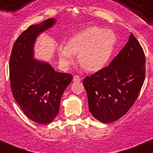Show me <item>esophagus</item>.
I'll return each instance as SVG.
<instances>
[{"instance_id":"1","label":"esophagus","mask_w":153,"mask_h":153,"mask_svg":"<svg viewBox=\"0 0 153 153\" xmlns=\"http://www.w3.org/2000/svg\"><path fill=\"white\" fill-rule=\"evenodd\" d=\"M80 80V77L79 75H75L73 77V81L75 82H79Z\"/></svg>"}]
</instances>
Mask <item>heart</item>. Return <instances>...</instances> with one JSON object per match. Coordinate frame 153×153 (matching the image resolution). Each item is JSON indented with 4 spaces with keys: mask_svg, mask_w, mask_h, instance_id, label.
Listing matches in <instances>:
<instances>
[{
    "mask_svg": "<svg viewBox=\"0 0 153 153\" xmlns=\"http://www.w3.org/2000/svg\"><path fill=\"white\" fill-rule=\"evenodd\" d=\"M116 41V36L112 30L95 26L87 27L73 35L67 46H59L60 62L67 68L73 62V55L78 54L80 67L86 71L97 72L108 62Z\"/></svg>",
    "mask_w": 153,
    "mask_h": 153,
    "instance_id": "heart-1",
    "label": "heart"
}]
</instances>
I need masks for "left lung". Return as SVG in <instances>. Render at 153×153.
Here are the masks:
<instances>
[{
    "mask_svg": "<svg viewBox=\"0 0 153 153\" xmlns=\"http://www.w3.org/2000/svg\"><path fill=\"white\" fill-rule=\"evenodd\" d=\"M145 78V53L131 33L108 66L83 79L90 112L103 123L118 120L133 106Z\"/></svg>",
    "mask_w": 153,
    "mask_h": 153,
    "instance_id": "1",
    "label": "left lung"
}]
</instances>
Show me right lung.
<instances>
[{"label": "right lung", "mask_w": 153, "mask_h": 153, "mask_svg": "<svg viewBox=\"0 0 153 153\" xmlns=\"http://www.w3.org/2000/svg\"><path fill=\"white\" fill-rule=\"evenodd\" d=\"M56 22L53 18L33 25L15 41L9 60L11 90L28 118L39 124L51 123L59 110L62 96L73 75L58 73L48 63L34 59L37 36Z\"/></svg>", "instance_id": "obj_1"}]
</instances>
